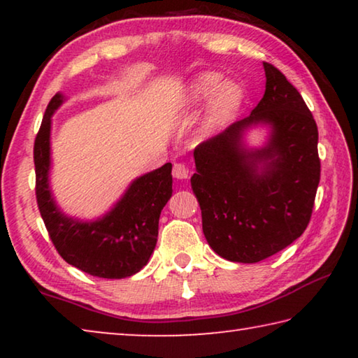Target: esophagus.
<instances>
[{"label":"esophagus","mask_w":358,"mask_h":358,"mask_svg":"<svg viewBox=\"0 0 358 358\" xmlns=\"http://www.w3.org/2000/svg\"><path fill=\"white\" fill-rule=\"evenodd\" d=\"M172 173L177 180H185L189 177V169H187L185 164H181V162H175Z\"/></svg>","instance_id":"obj_1"}]
</instances>
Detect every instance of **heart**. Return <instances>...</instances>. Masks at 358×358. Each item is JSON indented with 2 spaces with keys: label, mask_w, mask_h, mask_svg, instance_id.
Instances as JSON below:
<instances>
[{
  "label": "heart",
  "mask_w": 358,
  "mask_h": 358,
  "mask_svg": "<svg viewBox=\"0 0 358 358\" xmlns=\"http://www.w3.org/2000/svg\"><path fill=\"white\" fill-rule=\"evenodd\" d=\"M208 101L207 117H205V132H213L227 126L245 101V92L241 85L229 80L215 71H205L197 74L187 83L180 102L183 106L194 107Z\"/></svg>",
  "instance_id": "heart-1"
}]
</instances>
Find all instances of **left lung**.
<instances>
[{
	"instance_id": "1",
	"label": "left lung",
	"mask_w": 358,
	"mask_h": 358,
	"mask_svg": "<svg viewBox=\"0 0 358 358\" xmlns=\"http://www.w3.org/2000/svg\"><path fill=\"white\" fill-rule=\"evenodd\" d=\"M265 93L250 117L194 150L192 191L208 245L230 262L254 264L305 232L320 180L317 126L310 108L275 66L264 63ZM254 127L262 148L245 145Z\"/></svg>"
}]
</instances>
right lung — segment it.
Listing matches in <instances>:
<instances>
[{
    "label": "right lung",
    "instance_id": "add662e5",
    "mask_svg": "<svg viewBox=\"0 0 358 358\" xmlns=\"http://www.w3.org/2000/svg\"><path fill=\"white\" fill-rule=\"evenodd\" d=\"M66 101L57 93L48 102L34 142L36 199L48 235L66 262L85 273L121 280L148 264L157 241L162 208L172 197V164L131 181L113 207L96 220L66 215L50 187L52 117Z\"/></svg>",
    "mask_w": 358,
    "mask_h": 358
}]
</instances>
